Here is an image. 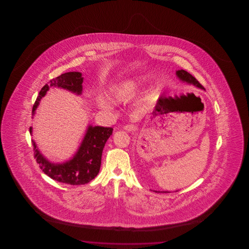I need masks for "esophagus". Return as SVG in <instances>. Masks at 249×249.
Instances as JSON below:
<instances>
[{
  "instance_id": "1",
  "label": "esophagus",
  "mask_w": 249,
  "mask_h": 249,
  "mask_svg": "<svg viewBox=\"0 0 249 249\" xmlns=\"http://www.w3.org/2000/svg\"><path fill=\"white\" fill-rule=\"evenodd\" d=\"M124 129L127 131V132H132V131H135L137 129V127L133 124H127V125L124 126Z\"/></svg>"
}]
</instances>
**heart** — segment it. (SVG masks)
I'll return each instance as SVG.
<instances>
[{
  "mask_svg": "<svg viewBox=\"0 0 249 249\" xmlns=\"http://www.w3.org/2000/svg\"><path fill=\"white\" fill-rule=\"evenodd\" d=\"M140 79H127L123 82H118L111 86L109 89V99L115 102H127L133 99L138 92L140 87ZM99 105L101 106H108V102L105 99H99Z\"/></svg>",
  "mask_w": 249,
  "mask_h": 249,
  "instance_id": "b5f03b06",
  "label": "heart"
}]
</instances>
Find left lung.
<instances>
[{"label":"left lung","mask_w":249,"mask_h":249,"mask_svg":"<svg viewBox=\"0 0 249 249\" xmlns=\"http://www.w3.org/2000/svg\"><path fill=\"white\" fill-rule=\"evenodd\" d=\"M176 75H177L178 77L180 79L181 81H183V82L192 84V85L197 87L199 89H205L204 88H203V86L201 85V83L198 82L197 80L195 78L193 75H191L190 73H188L187 71H185L184 70L177 71H176ZM157 109V111L159 110V109ZM156 192H157V191H156ZM159 192H160V191H159Z\"/></svg>","instance_id":"1"}]
</instances>
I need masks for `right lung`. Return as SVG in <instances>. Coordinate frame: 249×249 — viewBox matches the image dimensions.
I'll return each instance as SVG.
<instances>
[{
  "mask_svg": "<svg viewBox=\"0 0 249 249\" xmlns=\"http://www.w3.org/2000/svg\"><path fill=\"white\" fill-rule=\"evenodd\" d=\"M82 82L83 77L80 72H67L52 79L39 92L32 109L33 116L35 110L39 106V101L44 97L49 88H62L80 95L82 91ZM112 127L89 126L75 156L71 160L62 164H53L48 161L40 153L36 144L32 140L35 158L42 172L54 180L71 185L88 184L99 174L103 149L106 141L112 134ZM30 133H32L31 126Z\"/></svg>",
  "mask_w": 249,
  "mask_h": 249,
  "instance_id": "right-lung-1",
  "label": "right lung"
}]
</instances>
